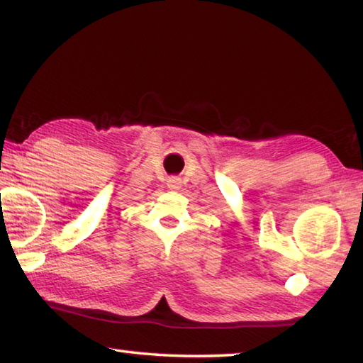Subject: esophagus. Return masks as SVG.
I'll use <instances>...</instances> for the list:
<instances>
[{"label":"esophagus","instance_id":"34e87169","mask_svg":"<svg viewBox=\"0 0 363 363\" xmlns=\"http://www.w3.org/2000/svg\"><path fill=\"white\" fill-rule=\"evenodd\" d=\"M179 186H181V182H179V179H177V177H172V179L168 181L169 189H179Z\"/></svg>","mask_w":363,"mask_h":363}]
</instances>
